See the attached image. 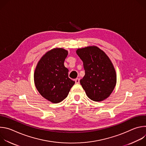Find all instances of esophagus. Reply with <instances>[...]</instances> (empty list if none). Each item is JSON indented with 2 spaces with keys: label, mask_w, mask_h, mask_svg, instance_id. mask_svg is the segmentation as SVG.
<instances>
[{
  "label": "esophagus",
  "mask_w": 146,
  "mask_h": 146,
  "mask_svg": "<svg viewBox=\"0 0 146 146\" xmlns=\"http://www.w3.org/2000/svg\"><path fill=\"white\" fill-rule=\"evenodd\" d=\"M75 82H76V84H79V83H80V78H76L75 79Z\"/></svg>",
  "instance_id": "obj_1"
}]
</instances>
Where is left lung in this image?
<instances>
[{"label":"left lung","mask_w":146,"mask_h":146,"mask_svg":"<svg viewBox=\"0 0 146 146\" xmlns=\"http://www.w3.org/2000/svg\"><path fill=\"white\" fill-rule=\"evenodd\" d=\"M83 62L85 76L80 84L87 96L93 101L108 98L116 84V73L111 60L102 50L90 46L76 51Z\"/></svg>","instance_id":"left-lung-1"}]
</instances>
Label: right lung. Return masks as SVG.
Returning a JSON list of instances; mask_svg holds the SVG:
<instances>
[{"mask_svg":"<svg viewBox=\"0 0 146 146\" xmlns=\"http://www.w3.org/2000/svg\"><path fill=\"white\" fill-rule=\"evenodd\" d=\"M68 54L63 48H54L40 59L35 69V86L45 99L54 103L64 100L75 81L68 77L64 61Z\"/></svg>","mask_w":146,"mask_h":146,"instance_id":"add662e5","label":"right lung"}]
</instances>
